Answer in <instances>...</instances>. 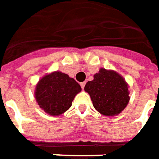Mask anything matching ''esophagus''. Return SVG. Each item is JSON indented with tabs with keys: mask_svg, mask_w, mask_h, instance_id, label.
<instances>
[{
	"mask_svg": "<svg viewBox=\"0 0 159 159\" xmlns=\"http://www.w3.org/2000/svg\"><path fill=\"white\" fill-rule=\"evenodd\" d=\"M85 85H86V81L81 82V83H80V86H81L82 89H84V87H85Z\"/></svg>",
	"mask_w": 159,
	"mask_h": 159,
	"instance_id": "esophagus-1",
	"label": "esophagus"
}]
</instances>
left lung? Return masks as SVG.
<instances>
[{"mask_svg":"<svg viewBox=\"0 0 159 159\" xmlns=\"http://www.w3.org/2000/svg\"><path fill=\"white\" fill-rule=\"evenodd\" d=\"M85 91L90 95L94 108L105 116L119 114L130 100L128 84L112 70L99 69L93 80L86 83Z\"/></svg>","mask_w":159,"mask_h":159,"instance_id":"1","label":"left lung"}]
</instances>
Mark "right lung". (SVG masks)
Wrapping results in <instances>:
<instances>
[{
    "label": "right lung",
    "mask_w": 159,
    "mask_h": 159,
    "mask_svg": "<svg viewBox=\"0 0 159 159\" xmlns=\"http://www.w3.org/2000/svg\"><path fill=\"white\" fill-rule=\"evenodd\" d=\"M81 87L73 78L59 71L45 75L36 85L34 97L47 113L59 116L72 106L74 97Z\"/></svg>",
    "instance_id": "obj_1"
}]
</instances>
